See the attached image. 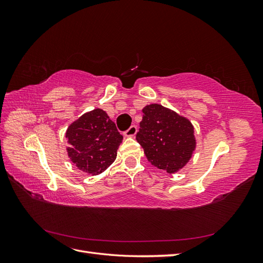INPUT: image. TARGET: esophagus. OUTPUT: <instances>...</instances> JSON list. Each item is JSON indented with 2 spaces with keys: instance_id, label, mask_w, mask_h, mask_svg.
Here are the masks:
<instances>
[{
  "instance_id": "esophagus-1",
  "label": "esophagus",
  "mask_w": 263,
  "mask_h": 263,
  "mask_svg": "<svg viewBox=\"0 0 263 263\" xmlns=\"http://www.w3.org/2000/svg\"><path fill=\"white\" fill-rule=\"evenodd\" d=\"M136 134H137V127L135 126V125L130 126L129 128H128V130H126V132L124 133L125 137H129V138H132V137H135V136H136Z\"/></svg>"
}]
</instances>
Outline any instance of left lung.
<instances>
[{
    "label": "left lung",
    "instance_id": "obj_1",
    "mask_svg": "<svg viewBox=\"0 0 263 263\" xmlns=\"http://www.w3.org/2000/svg\"><path fill=\"white\" fill-rule=\"evenodd\" d=\"M136 139L148 161L168 173L184 168L196 148L194 126L184 116L161 104L142 108Z\"/></svg>",
    "mask_w": 263,
    "mask_h": 263
}]
</instances>
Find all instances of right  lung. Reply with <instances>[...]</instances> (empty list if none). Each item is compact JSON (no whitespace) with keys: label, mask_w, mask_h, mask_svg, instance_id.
I'll list each match as a JSON object with an SVG mask.
<instances>
[{"label":"right lung","mask_w":263,"mask_h":263,"mask_svg":"<svg viewBox=\"0 0 263 263\" xmlns=\"http://www.w3.org/2000/svg\"><path fill=\"white\" fill-rule=\"evenodd\" d=\"M67 153L79 170L92 176L104 172L117 156L123 141L105 110L94 108L71 123L66 132Z\"/></svg>","instance_id":"add662e5"}]
</instances>
